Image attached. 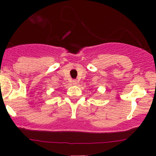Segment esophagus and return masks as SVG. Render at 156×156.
<instances>
[{
  "instance_id": "1",
  "label": "esophagus",
  "mask_w": 156,
  "mask_h": 156,
  "mask_svg": "<svg viewBox=\"0 0 156 156\" xmlns=\"http://www.w3.org/2000/svg\"><path fill=\"white\" fill-rule=\"evenodd\" d=\"M72 84H74V85H75V84H78V81H77V80H72Z\"/></svg>"
}]
</instances>
